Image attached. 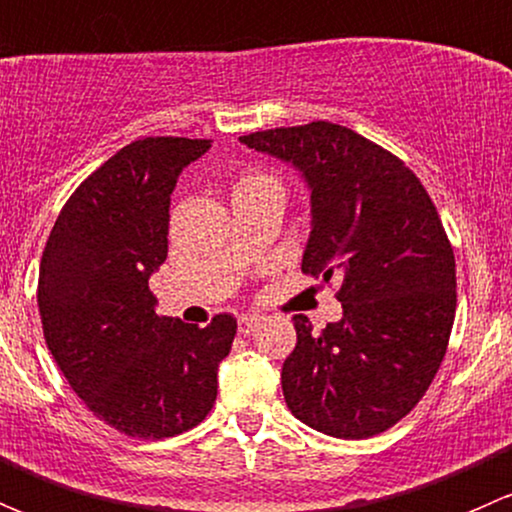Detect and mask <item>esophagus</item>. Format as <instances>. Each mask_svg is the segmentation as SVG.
Segmentation results:
<instances>
[{
  "label": "esophagus",
  "mask_w": 512,
  "mask_h": 512,
  "mask_svg": "<svg viewBox=\"0 0 512 512\" xmlns=\"http://www.w3.org/2000/svg\"><path fill=\"white\" fill-rule=\"evenodd\" d=\"M260 324H262V317H257V314H242V317L237 319V329H240V334H252Z\"/></svg>",
  "instance_id": "34e87169"
}]
</instances>
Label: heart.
<instances>
[{"instance_id":"1","label":"heart","mask_w":512,"mask_h":512,"mask_svg":"<svg viewBox=\"0 0 512 512\" xmlns=\"http://www.w3.org/2000/svg\"><path fill=\"white\" fill-rule=\"evenodd\" d=\"M267 178H270V175H262V173H245V175H240V178L235 180V185H232V195L242 193V190L252 188V185L262 183V180H267Z\"/></svg>"}]
</instances>
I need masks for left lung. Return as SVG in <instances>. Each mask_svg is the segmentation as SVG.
Here are the masks:
<instances>
[{
  "label": "left lung",
  "mask_w": 512,
  "mask_h": 512,
  "mask_svg": "<svg viewBox=\"0 0 512 512\" xmlns=\"http://www.w3.org/2000/svg\"><path fill=\"white\" fill-rule=\"evenodd\" d=\"M292 163L312 203L302 272L339 280L342 319L314 332L294 314L282 364L294 418L334 438L401 421L431 386L456 314V260L421 180L376 143L329 121L242 136Z\"/></svg>",
  "instance_id": "8db88e82"
}]
</instances>
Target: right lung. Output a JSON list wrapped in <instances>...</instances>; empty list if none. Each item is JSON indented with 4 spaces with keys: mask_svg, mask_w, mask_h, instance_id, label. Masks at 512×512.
<instances>
[{
    "mask_svg": "<svg viewBox=\"0 0 512 512\" xmlns=\"http://www.w3.org/2000/svg\"><path fill=\"white\" fill-rule=\"evenodd\" d=\"M210 141H133L76 188L39 267L44 339L71 389L126 436L168 438L198 426L218 396V366L237 322L158 317L148 289L168 257L170 193Z\"/></svg>",
    "mask_w": 512,
    "mask_h": 512,
    "instance_id": "1",
    "label": "right lung"
}]
</instances>
